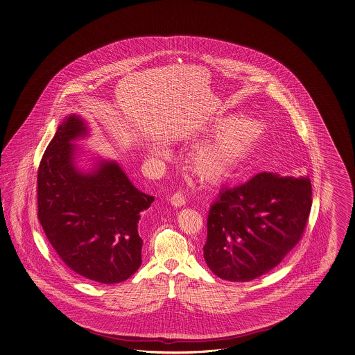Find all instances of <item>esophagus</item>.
<instances>
[{"label": "esophagus", "instance_id": "obj_1", "mask_svg": "<svg viewBox=\"0 0 355 355\" xmlns=\"http://www.w3.org/2000/svg\"><path fill=\"white\" fill-rule=\"evenodd\" d=\"M169 201H171V204L173 205L174 208H181L186 204V199H184V196L182 195L181 192H175Z\"/></svg>", "mask_w": 355, "mask_h": 355}]
</instances>
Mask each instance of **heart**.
Instances as JSON below:
<instances>
[{"label":"heart","instance_id":"b5f03b06","mask_svg":"<svg viewBox=\"0 0 355 355\" xmlns=\"http://www.w3.org/2000/svg\"><path fill=\"white\" fill-rule=\"evenodd\" d=\"M214 137L200 146L192 157L195 173L202 181L220 180L230 169L248 154L264 133V127L257 119L225 118L216 125ZM159 154L165 150L157 148Z\"/></svg>","mask_w":355,"mask_h":355}]
</instances>
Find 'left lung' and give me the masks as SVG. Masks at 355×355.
<instances>
[{
	"label": "left lung",
	"mask_w": 355,
	"mask_h": 355,
	"mask_svg": "<svg viewBox=\"0 0 355 355\" xmlns=\"http://www.w3.org/2000/svg\"><path fill=\"white\" fill-rule=\"evenodd\" d=\"M311 208L308 177L263 172L219 192L204 258L222 279L246 282L277 267L300 241Z\"/></svg>",
	"instance_id": "left-lung-1"
}]
</instances>
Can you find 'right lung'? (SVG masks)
Segmentation results:
<instances>
[{"instance_id":"obj_1","label":"right lung","mask_w":355,"mask_h":355,"mask_svg":"<svg viewBox=\"0 0 355 355\" xmlns=\"http://www.w3.org/2000/svg\"><path fill=\"white\" fill-rule=\"evenodd\" d=\"M87 135L86 121L76 114L58 127L38 168V219L71 270L100 284H119L141 266L139 220L154 196L137 190L114 160H97L82 171L73 141Z\"/></svg>"}]
</instances>
